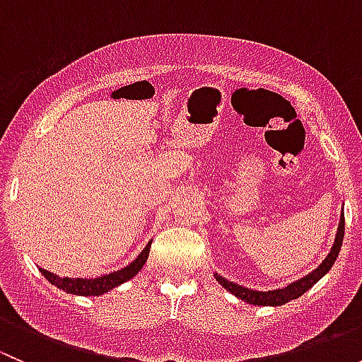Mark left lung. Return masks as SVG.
<instances>
[{
	"label": "left lung",
	"mask_w": 362,
	"mask_h": 362,
	"mask_svg": "<svg viewBox=\"0 0 362 362\" xmlns=\"http://www.w3.org/2000/svg\"><path fill=\"white\" fill-rule=\"evenodd\" d=\"M343 235H345V217H339V224H338V231L337 236H334V243L331 247L329 254L326 255L322 262L313 269L312 273L305 275L303 279L296 280V282H291L289 286L282 287V289H273V291H255V289H249V287L238 286V284L231 282V280L224 279L218 273H214V276L217 279V282L224 287L226 291H229L231 294H235L236 298L242 299V301L249 303V305H255V306H280L286 305V303L293 301V299H298L299 296H303L308 289H312L331 268H333L334 261H337L339 249H341L343 243Z\"/></svg>",
	"instance_id": "8db88e82"
}]
</instances>
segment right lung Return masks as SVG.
I'll return each mask as SVG.
<instances>
[{"instance_id": "right-lung-1", "label": "right lung", "mask_w": 362, "mask_h": 362, "mask_svg": "<svg viewBox=\"0 0 362 362\" xmlns=\"http://www.w3.org/2000/svg\"><path fill=\"white\" fill-rule=\"evenodd\" d=\"M152 242L147 243L144 250L136 255L133 262H129L127 266H124L122 269H117V272L108 273V275L98 276V279H68V276H57L54 273L47 272V269L40 268L42 275L49 280L52 286H56L57 289H63L64 293L75 294V296H101L108 291L115 289L120 284L127 282V280L133 279L134 275H138L144 264L148 259V252H151Z\"/></svg>"}]
</instances>
